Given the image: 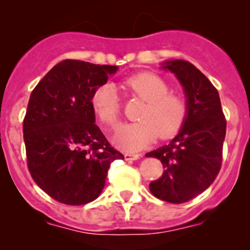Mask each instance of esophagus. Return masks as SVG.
Masks as SVG:
<instances>
[{
	"label": "esophagus",
	"instance_id": "34e87169",
	"mask_svg": "<svg viewBox=\"0 0 250 250\" xmlns=\"http://www.w3.org/2000/svg\"><path fill=\"white\" fill-rule=\"evenodd\" d=\"M140 153H129V152H125V158L127 161H133V160H138L140 157Z\"/></svg>",
	"mask_w": 250,
	"mask_h": 250
}]
</instances>
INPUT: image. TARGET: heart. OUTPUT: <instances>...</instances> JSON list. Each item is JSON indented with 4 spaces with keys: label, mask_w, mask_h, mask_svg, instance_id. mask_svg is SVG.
I'll return each instance as SVG.
<instances>
[{
    "label": "heart",
    "mask_w": 250,
    "mask_h": 250,
    "mask_svg": "<svg viewBox=\"0 0 250 250\" xmlns=\"http://www.w3.org/2000/svg\"><path fill=\"white\" fill-rule=\"evenodd\" d=\"M127 92L146 102L139 115L140 122L127 125L116 134L115 141L127 151L139 150L156 138L167 140L175 137L188 116V103L183 94L170 92L162 77L143 72L125 81ZM92 107L103 127L115 130L121 121V102L110 83L99 85L93 92Z\"/></svg>",
    "instance_id": "b5f03b06"
}]
</instances>
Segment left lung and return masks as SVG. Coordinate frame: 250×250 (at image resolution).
I'll return each instance as SVG.
<instances>
[{
    "label": "left lung",
    "instance_id": "8db88e82",
    "mask_svg": "<svg viewBox=\"0 0 250 250\" xmlns=\"http://www.w3.org/2000/svg\"><path fill=\"white\" fill-rule=\"evenodd\" d=\"M162 67L183 84L188 116L168 145L146 153L165 168L162 176L150 183V191L160 200L179 204L202 193L220 172L226 118L218 90L197 67L185 60H170Z\"/></svg>",
    "mask_w": 250,
    "mask_h": 250
}]
</instances>
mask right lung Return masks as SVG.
<instances>
[{
  "label": "right lung",
  "instance_id": "right-lung-1",
  "mask_svg": "<svg viewBox=\"0 0 250 250\" xmlns=\"http://www.w3.org/2000/svg\"><path fill=\"white\" fill-rule=\"evenodd\" d=\"M117 66L66 59L34 88L22 122L27 168L52 198L81 206L99 197L107 170L125 156L94 123L93 92Z\"/></svg>",
  "mask_w": 250,
  "mask_h": 250
}]
</instances>
